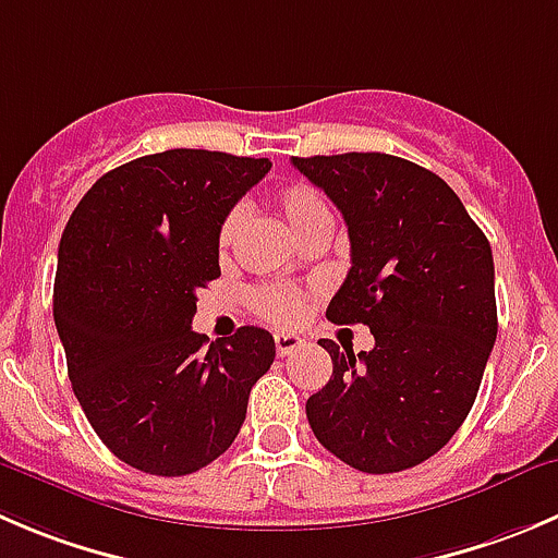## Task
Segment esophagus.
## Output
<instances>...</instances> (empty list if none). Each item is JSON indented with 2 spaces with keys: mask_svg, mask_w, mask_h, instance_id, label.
Listing matches in <instances>:
<instances>
[{
  "mask_svg": "<svg viewBox=\"0 0 558 558\" xmlns=\"http://www.w3.org/2000/svg\"><path fill=\"white\" fill-rule=\"evenodd\" d=\"M302 343H305V340H302L300 335H294V332H280V335H275V351H278V356L294 354V351L300 349Z\"/></svg>",
  "mask_w": 558,
  "mask_h": 558,
  "instance_id": "obj_1",
  "label": "esophagus"
}]
</instances>
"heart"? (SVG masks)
Returning <instances> with one entry per match:
<instances>
[{"mask_svg": "<svg viewBox=\"0 0 558 558\" xmlns=\"http://www.w3.org/2000/svg\"><path fill=\"white\" fill-rule=\"evenodd\" d=\"M275 207L280 209L283 220L289 223V229L294 231L300 240H305L311 231L324 229V226H332V213H329L327 202L318 196L313 187L307 185H286L283 191L275 193ZM242 223H245V215H242L240 207L231 209L223 218L218 231V245L220 251H229L231 245L240 236ZM253 305L262 313L267 322L275 324H291L302 316V300L291 291L278 289V286H269V289H262L256 296H253Z\"/></svg>", "mask_w": 558, "mask_h": 558, "instance_id": "obj_1", "label": "heart"}]
</instances>
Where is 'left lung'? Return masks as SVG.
<instances>
[{"instance_id": "left-lung-1", "label": "left lung", "mask_w": 558, "mask_h": 558, "mask_svg": "<svg viewBox=\"0 0 558 558\" xmlns=\"http://www.w3.org/2000/svg\"><path fill=\"white\" fill-rule=\"evenodd\" d=\"M349 226L351 269L327 307L371 327V351L318 340L332 376L305 403L313 434L367 474L428 461L456 436L496 343L488 236L434 171L384 153L291 160Z\"/></svg>"}]
</instances>
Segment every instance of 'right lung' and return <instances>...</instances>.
Listing matches in <instances>:
<instances>
[{"instance_id":"add662e5","label":"right lung","mask_w":558,"mask_h":558,"mask_svg":"<svg viewBox=\"0 0 558 558\" xmlns=\"http://www.w3.org/2000/svg\"><path fill=\"white\" fill-rule=\"evenodd\" d=\"M209 149L144 155L102 174L64 226L53 324L73 392L102 445L138 472L193 474L245 423L275 340L193 332L196 294L220 278L218 231L269 171Z\"/></svg>"}]
</instances>
